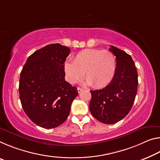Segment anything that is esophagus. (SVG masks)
Returning <instances> with one entry per match:
<instances>
[{
  "label": "esophagus",
  "instance_id": "34e87169",
  "mask_svg": "<svg viewBox=\"0 0 160 160\" xmlns=\"http://www.w3.org/2000/svg\"><path fill=\"white\" fill-rule=\"evenodd\" d=\"M82 88H78V93H80V92H82Z\"/></svg>",
  "mask_w": 160,
  "mask_h": 160
}]
</instances>
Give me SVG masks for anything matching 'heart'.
<instances>
[{"mask_svg": "<svg viewBox=\"0 0 160 160\" xmlns=\"http://www.w3.org/2000/svg\"><path fill=\"white\" fill-rule=\"evenodd\" d=\"M117 62L115 55L107 50L86 49L78 52L73 62H67L64 70L67 80L75 83L85 74L86 83L93 88L105 87L115 75Z\"/></svg>", "mask_w": 160, "mask_h": 160, "instance_id": "heart-1", "label": "heart"}]
</instances>
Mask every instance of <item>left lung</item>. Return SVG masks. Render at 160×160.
<instances>
[{
	"instance_id": "8db88e82",
	"label": "left lung",
	"mask_w": 160,
	"mask_h": 160,
	"mask_svg": "<svg viewBox=\"0 0 160 160\" xmlns=\"http://www.w3.org/2000/svg\"><path fill=\"white\" fill-rule=\"evenodd\" d=\"M109 50L116 57L115 75L105 88L90 90L92 98L89 108L95 119L110 125L130 112L138 92V75L130 55L112 45Z\"/></svg>"
}]
</instances>
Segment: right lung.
I'll use <instances>...</instances> for the list:
<instances>
[{
	"mask_svg": "<svg viewBox=\"0 0 160 160\" xmlns=\"http://www.w3.org/2000/svg\"><path fill=\"white\" fill-rule=\"evenodd\" d=\"M70 48L50 44L34 52L22 68L19 81L20 100L32 122L51 129L64 122L77 88L65 80L64 63Z\"/></svg>",
	"mask_w": 160,
	"mask_h": 160,
	"instance_id": "right-lung-1",
	"label": "right lung"
}]
</instances>
